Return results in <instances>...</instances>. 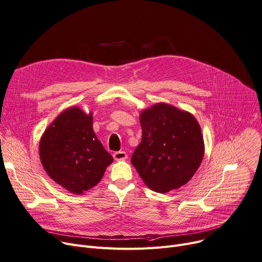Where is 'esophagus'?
<instances>
[{"instance_id": "obj_1", "label": "esophagus", "mask_w": 262, "mask_h": 262, "mask_svg": "<svg viewBox=\"0 0 262 262\" xmlns=\"http://www.w3.org/2000/svg\"><path fill=\"white\" fill-rule=\"evenodd\" d=\"M114 158L116 160H125L127 159V154L124 150H119V152L114 153Z\"/></svg>"}]
</instances>
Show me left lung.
Here are the masks:
<instances>
[{"label":"left lung","instance_id":"obj_1","mask_svg":"<svg viewBox=\"0 0 262 262\" xmlns=\"http://www.w3.org/2000/svg\"><path fill=\"white\" fill-rule=\"evenodd\" d=\"M142 140L132 164L144 184L159 193L186 185L204 157L196 119L172 105L158 103L140 114Z\"/></svg>","mask_w":262,"mask_h":262}]
</instances>
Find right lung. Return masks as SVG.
I'll use <instances>...</instances> for the list:
<instances>
[{
	"instance_id": "add662e5",
	"label": "right lung",
	"mask_w": 262,
	"mask_h": 262,
	"mask_svg": "<svg viewBox=\"0 0 262 262\" xmlns=\"http://www.w3.org/2000/svg\"><path fill=\"white\" fill-rule=\"evenodd\" d=\"M92 114L78 107L62 112L41 137V163L52 180L75 194L100 183L114 158L92 128Z\"/></svg>"
}]
</instances>
